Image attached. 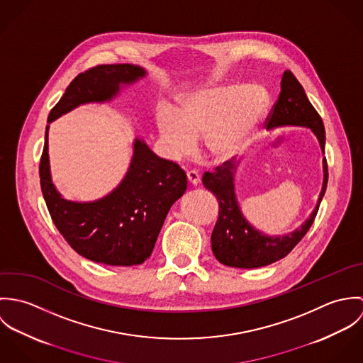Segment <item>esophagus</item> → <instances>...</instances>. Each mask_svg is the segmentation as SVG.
<instances>
[{"label":"esophagus","mask_w":363,"mask_h":363,"mask_svg":"<svg viewBox=\"0 0 363 363\" xmlns=\"http://www.w3.org/2000/svg\"><path fill=\"white\" fill-rule=\"evenodd\" d=\"M187 180H189L190 184L197 186L200 183V174L194 170H190V172H187Z\"/></svg>","instance_id":"esophagus-1"}]
</instances>
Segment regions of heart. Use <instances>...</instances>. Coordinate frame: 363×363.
<instances>
[{
	"instance_id": "1",
	"label": "heart",
	"mask_w": 363,
	"mask_h": 363,
	"mask_svg": "<svg viewBox=\"0 0 363 363\" xmlns=\"http://www.w3.org/2000/svg\"><path fill=\"white\" fill-rule=\"evenodd\" d=\"M265 110V96L249 85H219L186 96L173 111L157 116V133L174 156L189 154L194 141L212 160L225 162L250 144Z\"/></svg>"
}]
</instances>
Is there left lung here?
<instances>
[{
	"mask_svg": "<svg viewBox=\"0 0 363 363\" xmlns=\"http://www.w3.org/2000/svg\"><path fill=\"white\" fill-rule=\"evenodd\" d=\"M282 125L311 128L324 154L325 131L323 120L309 102L303 86L289 69L282 74L278 101L267 117L268 130ZM238 164L239 162L235 163L228 160L220 166H216L215 172H206L203 176L204 187L216 197L219 204L218 220L211 235L212 253L219 262L228 267L259 268L288 256L311 229L327 189V160L323 157V187L317 206L313 209L309 219L296 230L279 236H268L259 232L245 218L235 193V173Z\"/></svg>",
	"mask_w": 363,
	"mask_h": 363,
	"instance_id": "obj_1",
	"label": "left lung"
}]
</instances>
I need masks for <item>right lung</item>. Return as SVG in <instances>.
I'll use <instances>...</instances> for the list:
<instances>
[{"label":"right lung","mask_w":363,"mask_h":363,"mask_svg":"<svg viewBox=\"0 0 363 363\" xmlns=\"http://www.w3.org/2000/svg\"><path fill=\"white\" fill-rule=\"evenodd\" d=\"M147 71L131 64H108L77 75L49 114L48 123L79 104L110 102L121 85L144 78ZM49 125L40 159L42 193L52 222L68 245L82 257L106 265H137L148 259L170 207L187 189L184 170L155 155L134 140V154L121 183L104 199L68 201L52 182Z\"/></svg>","instance_id":"obj_1"}]
</instances>
